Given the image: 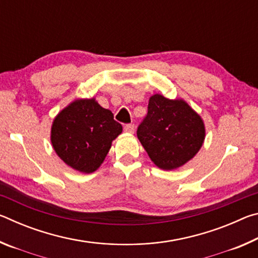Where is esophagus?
<instances>
[{
  "label": "esophagus",
  "mask_w": 258,
  "mask_h": 258,
  "mask_svg": "<svg viewBox=\"0 0 258 258\" xmlns=\"http://www.w3.org/2000/svg\"><path fill=\"white\" fill-rule=\"evenodd\" d=\"M134 125L133 124H128L124 126V131L127 133H134Z\"/></svg>",
  "instance_id": "1"
}]
</instances>
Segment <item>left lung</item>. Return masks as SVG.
Masks as SVG:
<instances>
[{
	"label": "left lung",
	"instance_id": "left-lung-1",
	"mask_svg": "<svg viewBox=\"0 0 258 258\" xmlns=\"http://www.w3.org/2000/svg\"><path fill=\"white\" fill-rule=\"evenodd\" d=\"M137 134L152 163L164 171H173L198 154L206 128L202 116L185 100L156 93L149 98L148 115Z\"/></svg>",
	"mask_w": 258,
	"mask_h": 258
}]
</instances>
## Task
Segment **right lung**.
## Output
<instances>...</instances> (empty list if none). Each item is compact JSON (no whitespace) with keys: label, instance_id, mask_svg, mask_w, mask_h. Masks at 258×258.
I'll return each mask as SVG.
<instances>
[{"label":"right lung","instance_id":"1","mask_svg":"<svg viewBox=\"0 0 258 258\" xmlns=\"http://www.w3.org/2000/svg\"><path fill=\"white\" fill-rule=\"evenodd\" d=\"M123 132L112 112L95 98L76 99L58 112L51 125L50 140L59 158L75 171H97Z\"/></svg>","mask_w":258,"mask_h":258}]
</instances>
